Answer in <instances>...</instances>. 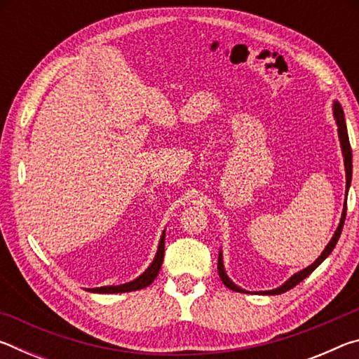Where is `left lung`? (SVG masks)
Segmentation results:
<instances>
[{
  "label": "left lung",
  "mask_w": 359,
  "mask_h": 359,
  "mask_svg": "<svg viewBox=\"0 0 359 359\" xmlns=\"http://www.w3.org/2000/svg\"><path fill=\"white\" fill-rule=\"evenodd\" d=\"M332 112H334V118H336V123H337V135H339V141H340V149H342V155H344V166H345V179H347V185H345V196L348 194V188L351 184V147H350V141H348V133H347V125H345V117H344V111H342V106L339 104V101H334L332 104ZM345 214H347V201L344 204V210H342V217H340V222H339V226L336 229V233L331 238V241L327 242V245L325 247V250L321 252L320 257L313 261L311 266H307L306 269H302L299 272H296V274L291 276L287 282L282 283L280 287H277L274 290H267V291H255L257 294H282L285 291L291 290L293 287H296L297 283L302 282L304 278L307 276H311L312 272L317 269V267L323 263V261L330 257L331 252L334 250V247H336L337 241L340 238V233H342V228H344V223H345ZM218 274H220L222 282L224 283V287H228L229 290L233 291H239V293H250V291H247L244 288H241L236 285L231 278L226 276V271H224V266H223V255L222 250L218 253Z\"/></svg>",
  "instance_id": "left-lung-1"
}]
</instances>
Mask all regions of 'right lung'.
Instances as JSON below:
<instances>
[{
    "label": "right lung",
    "instance_id": "right-lung-1",
    "mask_svg": "<svg viewBox=\"0 0 359 359\" xmlns=\"http://www.w3.org/2000/svg\"><path fill=\"white\" fill-rule=\"evenodd\" d=\"M165 236H166V231H163L154 261H151V264L142 272L141 276L135 278V280H131L128 283H121V285H107V287L88 288V291H92V293L111 294V293H126V291H136V290H142L145 287H149V285L155 280L158 272H160V269H161L163 258H165Z\"/></svg>",
    "mask_w": 359,
    "mask_h": 359
}]
</instances>
